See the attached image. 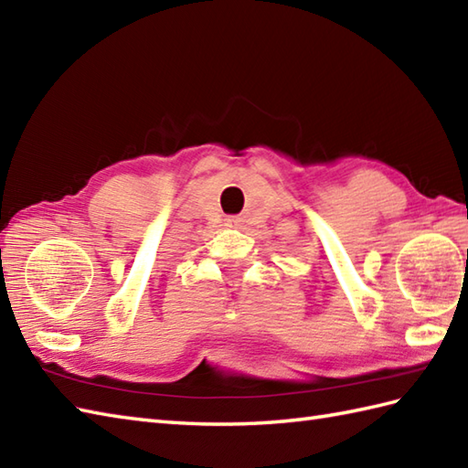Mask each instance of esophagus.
<instances>
[{"label": "esophagus", "mask_w": 468, "mask_h": 468, "mask_svg": "<svg viewBox=\"0 0 468 468\" xmlns=\"http://www.w3.org/2000/svg\"><path fill=\"white\" fill-rule=\"evenodd\" d=\"M237 223H239V221H237V218H227V225L229 227H237Z\"/></svg>", "instance_id": "esophagus-1"}]
</instances>
